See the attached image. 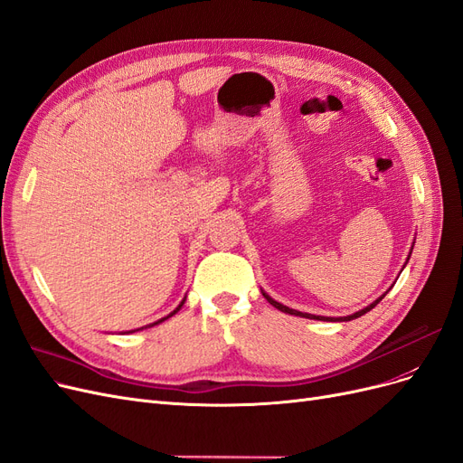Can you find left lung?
I'll return each mask as SVG.
<instances>
[{"instance_id": "obj_1", "label": "left lung", "mask_w": 463, "mask_h": 463, "mask_svg": "<svg viewBox=\"0 0 463 463\" xmlns=\"http://www.w3.org/2000/svg\"><path fill=\"white\" fill-rule=\"evenodd\" d=\"M265 296V300L267 302H269L271 306H275L277 309H280V311H285V313H290V316H300V317H307V319H321V321H350V319H355V317H362L364 316V313H367L369 309H373V307H375L381 300H383V298L384 296H381L379 298V300H375V302H373L371 306H367L365 309H362V311H357V313H354V316H348V317H321V316H309V313H302V311H296V309H290V307H287V306H282V304H279V302H275L273 300V298H269V296H267V294H263Z\"/></svg>"}]
</instances>
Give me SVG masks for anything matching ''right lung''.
<instances>
[{"label":"right lung","mask_w":463,"mask_h":463,"mask_svg":"<svg viewBox=\"0 0 463 463\" xmlns=\"http://www.w3.org/2000/svg\"><path fill=\"white\" fill-rule=\"evenodd\" d=\"M183 304H184V300H183ZM183 304H181V306H183ZM181 306H178V307H176V309H175V311H173V313H171V316H175V313H176V311H178V309H181ZM171 316H167V317H163V319H159V321H157V323H161V321H165V319H169V317H171ZM157 323H154V325H157Z\"/></svg>","instance_id":"1"}]
</instances>
